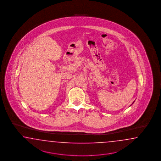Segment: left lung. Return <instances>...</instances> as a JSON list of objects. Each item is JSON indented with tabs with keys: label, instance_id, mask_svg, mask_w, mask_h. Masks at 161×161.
<instances>
[{
	"label": "left lung",
	"instance_id": "8db88e82",
	"mask_svg": "<svg viewBox=\"0 0 161 161\" xmlns=\"http://www.w3.org/2000/svg\"><path fill=\"white\" fill-rule=\"evenodd\" d=\"M135 102H133V103ZM133 103H132V104H133Z\"/></svg>",
	"mask_w": 161,
	"mask_h": 161
}]
</instances>
